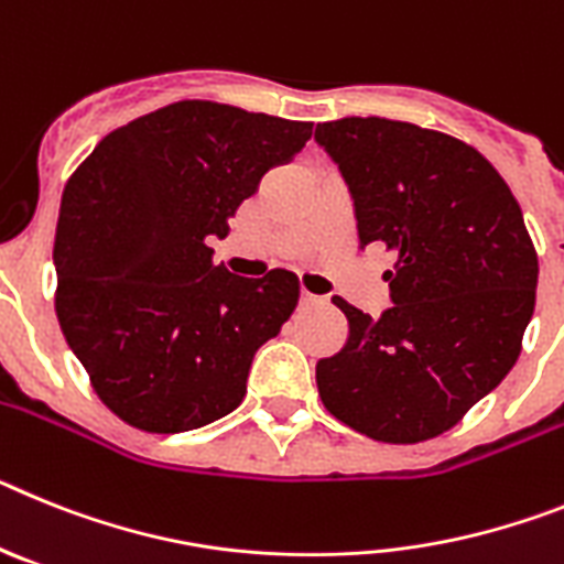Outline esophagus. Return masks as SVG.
<instances>
[{"mask_svg":"<svg viewBox=\"0 0 564 564\" xmlns=\"http://www.w3.org/2000/svg\"><path fill=\"white\" fill-rule=\"evenodd\" d=\"M301 303H303V306H317V303H326V297L312 295L310 289H303V292H301Z\"/></svg>","mask_w":564,"mask_h":564,"instance_id":"esophagus-1","label":"esophagus"}]
</instances>
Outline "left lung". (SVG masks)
<instances>
[{
  "mask_svg": "<svg viewBox=\"0 0 564 564\" xmlns=\"http://www.w3.org/2000/svg\"><path fill=\"white\" fill-rule=\"evenodd\" d=\"M317 144L355 198L360 247L398 254L380 317L332 297L349 340L317 364L329 414L380 443L454 429L513 369L540 261L491 161L440 130L391 119L323 121Z\"/></svg>",
  "mask_w": 564,
  "mask_h": 564,
  "instance_id": "8db88e82",
  "label": "left lung"
}]
</instances>
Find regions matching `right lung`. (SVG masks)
Listing matches in <instances>:
<instances>
[{
  "label": "right lung",
  "instance_id": "1",
  "mask_svg": "<svg viewBox=\"0 0 564 564\" xmlns=\"http://www.w3.org/2000/svg\"><path fill=\"white\" fill-rule=\"evenodd\" d=\"M312 139V121L175 101L107 133L58 209L56 315L101 403L133 429L178 434L247 394L254 351L301 297L289 269L238 278L209 235L263 173Z\"/></svg>",
  "mask_w": 564,
  "mask_h": 564
}]
</instances>
